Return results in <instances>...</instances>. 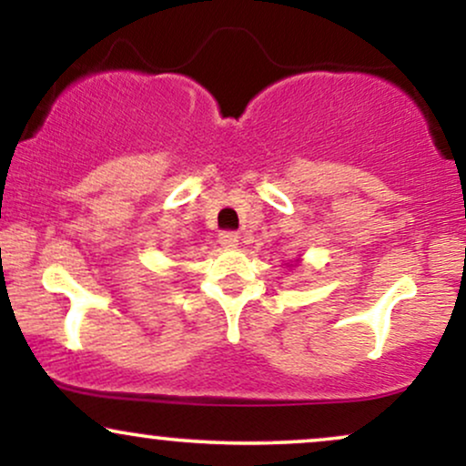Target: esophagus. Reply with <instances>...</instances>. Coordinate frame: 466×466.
Wrapping results in <instances>:
<instances>
[{
    "instance_id": "esophagus-1",
    "label": "esophagus",
    "mask_w": 466,
    "mask_h": 466,
    "mask_svg": "<svg viewBox=\"0 0 466 466\" xmlns=\"http://www.w3.org/2000/svg\"><path fill=\"white\" fill-rule=\"evenodd\" d=\"M218 243H221L223 248H228V249L237 248V245H238V234L232 232V229H226V232L218 234Z\"/></svg>"
}]
</instances>
